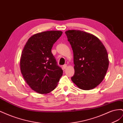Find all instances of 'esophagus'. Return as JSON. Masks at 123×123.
<instances>
[{"label": "esophagus", "mask_w": 123, "mask_h": 123, "mask_svg": "<svg viewBox=\"0 0 123 123\" xmlns=\"http://www.w3.org/2000/svg\"><path fill=\"white\" fill-rule=\"evenodd\" d=\"M67 65L66 64H65V65H63L62 66V68H63V69H65L66 68H67Z\"/></svg>", "instance_id": "obj_1"}]
</instances>
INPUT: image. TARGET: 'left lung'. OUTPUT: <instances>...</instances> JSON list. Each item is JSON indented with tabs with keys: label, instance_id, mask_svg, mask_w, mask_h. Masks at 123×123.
Masks as SVG:
<instances>
[{
	"label": "left lung",
	"instance_id": "obj_1",
	"mask_svg": "<svg viewBox=\"0 0 123 123\" xmlns=\"http://www.w3.org/2000/svg\"><path fill=\"white\" fill-rule=\"evenodd\" d=\"M65 33L73 52L75 72L71 80L82 90L97 87L108 68V55L105 46L90 33L80 30H68Z\"/></svg>",
	"mask_w": 123,
	"mask_h": 123
}]
</instances>
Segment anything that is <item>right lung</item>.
Listing matches in <instances>:
<instances>
[{
    "instance_id": "add662e5",
    "label": "right lung",
    "mask_w": 123,
    "mask_h": 123,
    "mask_svg": "<svg viewBox=\"0 0 123 123\" xmlns=\"http://www.w3.org/2000/svg\"><path fill=\"white\" fill-rule=\"evenodd\" d=\"M62 34L50 31L33 35L25 46L20 58V70L24 80L33 90L46 94L56 87L63 71L51 49Z\"/></svg>"
}]
</instances>
